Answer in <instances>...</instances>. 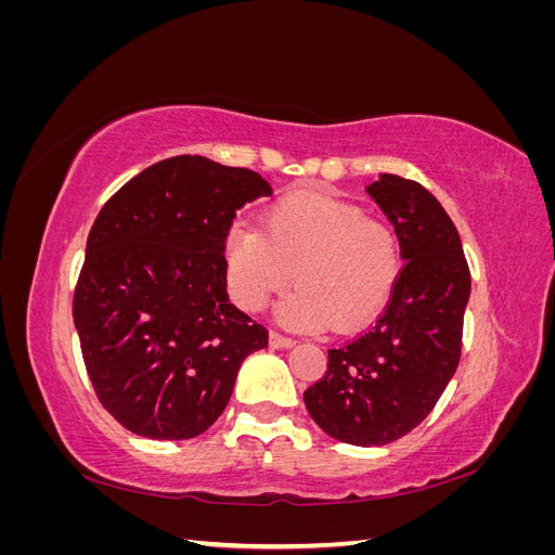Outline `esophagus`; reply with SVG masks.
Masks as SVG:
<instances>
[{"instance_id": "esophagus-1", "label": "esophagus", "mask_w": 555, "mask_h": 555, "mask_svg": "<svg viewBox=\"0 0 555 555\" xmlns=\"http://www.w3.org/2000/svg\"><path fill=\"white\" fill-rule=\"evenodd\" d=\"M268 340H271V347L275 349H282V347H292L294 340L289 338V335H282L278 331H271V335H268Z\"/></svg>"}]
</instances>
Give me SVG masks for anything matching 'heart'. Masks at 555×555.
<instances>
[{
	"label": "heart",
	"mask_w": 555,
	"mask_h": 555,
	"mask_svg": "<svg viewBox=\"0 0 555 555\" xmlns=\"http://www.w3.org/2000/svg\"><path fill=\"white\" fill-rule=\"evenodd\" d=\"M231 296L261 310L271 296L298 289L280 306L296 328H357L377 317L396 289L402 255L396 229L351 201L298 192L261 215L259 231L233 227L224 241Z\"/></svg>",
	"instance_id": "heart-1"
}]
</instances>
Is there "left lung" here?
Wrapping results in <instances>:
<instances>
[{
    "mask_svg": "<svg viewBox=\"0 0 555 555\" xmlns=\"http://www.w3.org/2000/svg\"><path fill=\"white\" fill-rule=\"evenodd\" d=\"M367 194L391 220L405 266L377 322L328 349L304 400L331 438L382 447L422 424L456 373L469 268L456 227L422 184L382 173Z\"/></svg>",
    "mask_w": 555,
    "mask_h": 555,
    "instance_id": "1",
    "label": "left lung"
}]
</instances>
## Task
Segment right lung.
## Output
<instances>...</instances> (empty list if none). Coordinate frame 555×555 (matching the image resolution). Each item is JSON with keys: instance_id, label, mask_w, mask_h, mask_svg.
<instances>
[{"instance_id": "add662e5", "label": "right lung", "mask_w": 555, "mask_h": 555, "mask_svg": "<svg viewBox=\"0 0 555 555\" xmlns=\"http://www.w3.org/2000/svg\"><path fill=\"white\" fill-rule=\"evenodd\" d=\"M259 173L162 159L99 210L74 292L82 361L104 410L150 440H190L231 398L268 331L229 304L224 241Z\"/></svg>"}]
</instances>
